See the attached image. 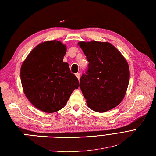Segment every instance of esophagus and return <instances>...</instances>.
<instances>
[{"label":"esophagus","mask_w":156,"mask_h":156,"mask_svg":"<svg viewBox=\"0 0 156 156\" xmlns=\"http://www.w3.org/2000/svg\"><path fill=\"white\" fill-rule=\"evenodd\" d=\"M75 75H76V77H77V79H79V78H80V73H77L75 74Z\"/></svg>","instance_id":"esophagus-1"}]
</instances>
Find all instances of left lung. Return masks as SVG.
I'll use <instances>...</instances> for the list:
<instances>
[{"label":"left lung","mask_w":156,"mask_h":156,"mask_svg":"<svg viewBox=\"0 0 156 156\" xmlns=\"http://www.w3.org/2000/svg\"><path fill=\"white\" fill-rule=\"evenodd\" d=\"M79 46L89 62L80 79V88L87 105L103 113L118 105L125 97L129 68L119 51L107 42L80 41Z\"/></svg>","instance_id":"obj_1"}]
</instances>
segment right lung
I'll return each mask as SVG.
<instances>
[{"label":"right lung","mask_w":156,"mask_h":156,"mask_svg":"<svg viewBox=\"0 0 156 156\" xmlns=\"http://www.w3.org/2000/svg\"><path fill=\"white\" fill-rule=\"evenodd\" d=\"M67 47L60 41H49L30 51L20 68L23 91L41 111L53 113L63 108L75 89L77 77L63 62Z\"/></svg>","instance_id":"add662e5"}]
</instances>
